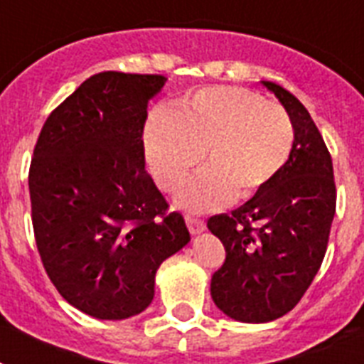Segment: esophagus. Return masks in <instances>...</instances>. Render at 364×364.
I'll list each match as a JSON object with an SVG mask.
<instances>
[{"mask_svg": "<svg viewBox=\"0 0 364 364\" xmlns=\"http://www.w3.org/2000/svg\"><path fill=\"white\" fill-rule=\"evenodd\" d=\"M185 220H187V226H188V230H191V233H200L205 230V220H202V218L191 217V215H187V217H185Z\"/></svg>", "mask_w": 364, "mask_h": 364, "instance_id": "34e87169", "label": "esophagus"}]
</instances>
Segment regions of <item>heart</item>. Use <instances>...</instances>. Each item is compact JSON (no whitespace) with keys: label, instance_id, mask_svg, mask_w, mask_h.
<instances>
[{"label":"heart","instance_id":"b5f03b06","mask_svg":"<svg viewBox=\"0 0 364 364\" xmlns=\"http://www.w3.org/2000/svg\"><path fill=\"white\" fill-rule=\"evenodd\" d=\"M294 147L288 112L241 87L200 90L176 112L155 110L146 125L147 162L162 191L181 187L203 153L208 170L181 196L194 211L264 194L286 170Z\"/></svg>","mask_w":364,"mask_h":364}]
</instances>
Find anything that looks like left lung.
I'll return each mask as SVG.
<instances>
[{
    "mask_svg": "<svg viewBox=\"0 0 364 364\" xmlns=\"http://www.w3.org/2000/svg\"><path fill=\"white\" fill-rule=\"evenodd\" d=\"M264 84L294 121V155L264 194L208 220L226 249L211 297L247 323L277 320L299 303L323 262L336 209L331 153L309 110L282 85Z\"/></svg>",
    "mask_w": 364,
    "mask_h": 364,
    "instance_id": "left-lung-1",
    "label": "left lung"
}]
</instances>
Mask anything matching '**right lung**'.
Masks as SVG:
<instances>
[{
  "mask_svg": "<svg viewBox=\"0 0 364 364\" xmlns=\"http://www.w3.org/2000/svg\"><path fill=\"white\" fill-rule=\"evenodd\" d=\"M161 75L99 73L44 121L29 164L35 243L61 297L125 320L155 295L159 265L191 241L146 170L147 102Z\"/></svg>",
  "mask_w": 364,
  "mask_h": 364,
  "instance_id": "add662e5",
  "label": "right lung"
}]
</instances>
